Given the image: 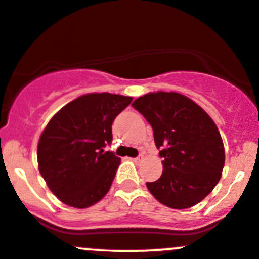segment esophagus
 <instances>
[{"label":"esophagus","instance_id":"34e87169","mask_svg":"<svg viewBox=\"0 0 259 259\" xmlns=\"http://www.w3.org/2000/svg\"><path fill=\"white\" fill-rule=\"evenodd\" d=\"M143 159H145V156H143V154L141 153L140 156H138V157H136V158H133V161H135L136 163H141V162H142Z\"/></svg>","mask_w":259,"mask_h":259}]
</instances>
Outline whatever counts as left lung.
Here are the masks:
<instances>
[{
    "label": "left lung",
    "mask_w": 259,
    "mask_h": 259,
    "mask_svg": "<svg viewBox=\"0 0 259 259\" xmlns=\"http://www.w3.org/2000/svg\"><path fill=\"white\" fill-rule=\"evenodd\" d=\"M132 106L152 126L163 158L162 176L146 183L148 191L169 208L196 206L213 191L225 167V146L213 119L177 92H149Z\"/></svg>",
    "instance_id": "8db88e82"
}]
</instances>
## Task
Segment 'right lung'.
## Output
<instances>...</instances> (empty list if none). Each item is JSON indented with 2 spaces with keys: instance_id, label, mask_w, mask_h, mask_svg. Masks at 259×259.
Masks as SVG:
<instances>
[{
  "instance_id": "add662e5",
  "label": "right lung",
  "mask_w": 259,
  "mask_h": 259,
  "mask_svg": "<svg viewBox=\"0 0 259 259\" xmlns=\"http://www.w3.org/2000/svg\"><path fill=\"white\" fill-rule=\"evenodd\" d=\"M131 102L127 96L87 93L50 119L39 137L37 162L61 202L87 208L110 191L121 158L103 147L112 141V122Z\"/></svg>"
}]
</instances>
